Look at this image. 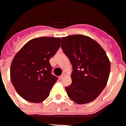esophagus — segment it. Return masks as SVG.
Segmentation results:
<instances>
[{
    "label": "esophagus",
    "mask_w": 126,
    "mask_h": 126,
    "mask_svg": "<svg viewBox=\"0 0 126 126\" xmlns=\"http://www.w3.org/2000/svg\"><path fill=\"white\" fill-rule=\"evenodd\" d=\"M64 76H65V75H64V74H62V75H61V76H60V77H59L60 79V80H61V79H63V78L64 77Z\"/></svg>",
    "instance_id": "1"
}]
</instances>
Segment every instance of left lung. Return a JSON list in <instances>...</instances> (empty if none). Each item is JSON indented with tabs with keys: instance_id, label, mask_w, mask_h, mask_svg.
Instances as JSON below:
<instances>
[{
	"instance_id": "obj_1",
	"label": "left lung",
	"mask_w": 126,
	"mask_h": 126,
	"mask_svg": "<svg viewBox=\"0 0 126 126\" xmlns=\"http://www.w3.org/2000/svg\"><path fill=\"white\" fill-rule=\"evenodd\" d=\"M62 49L72 64V83L65 87L77 104L93 101L101 93L109 78L111 64L105 51L89 36L74 35L62 38Z\"/></svg>"
}]
</instances>
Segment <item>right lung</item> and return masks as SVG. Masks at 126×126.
Masks as SVG:
<instances>
[{"mask_svg":"<svg viewBox=\"0 0 126 126\" xmlns=\"http://www.w3.org/2000/svg\"><path fill=\"white\" fill-rule=\"evenodd\" d=\"M60 45V38L39 37L28 42L16 54L10 67V79L22 98L39 103L48 97L58 79L51 74L49 61Z\"/></svg>","mask_w":126,"mask_h":126,"instance_id":"add662e5","label":"right lung"}]
</instances>
